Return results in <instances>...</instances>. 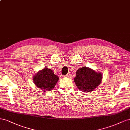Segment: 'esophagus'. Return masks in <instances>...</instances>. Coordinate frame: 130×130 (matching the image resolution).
I'll return each mask as SVG.
<instances>
[{"mask_svg": "<svg viewBox=\"0 0 130 130\" xmlns=\"http://www.w3.org/2000/svg\"><path fill=\"white\" fill-rule=\"evenodd\" d=\"M70 76H71V75H70V73H68V74H66V75H65V77H70Z\"/></svg>", "mask_w": 130, "mask_h": 130, "instance_id": "34e87169", "label": "esophagus"}]
</instances>
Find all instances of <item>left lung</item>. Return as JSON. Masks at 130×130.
Returning a JSON list of instances; mask_svg holds the SVG:
<instances>
[{"instance_id":"left-lung-1","label":"left lung","mask_w":130,"mask_h":130,"mask_svg":"<svg viewBox=\"0 0 130 130\" xmlns=\"http://www.w3.org/2000/svg\"><path fill=\"white\" fill-rule=\"evenodd\" d=\"M102 78L101 73L96 72L86 66H83L77 71L74 81L80 90L90 92L99 86Z\"/></svg>"}]
</instances>
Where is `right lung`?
Instances as JSON below:
<instances>
[{"label":"right lung","mask_w":130,"mask_h":130,"mask_svg":"<svg viewBox=\"0 0 130 130\" xmlns=\"http://www.w3.org/2000/svg\"><path fill=\"white\" fill-rule=\"evenodd\" d=\"M58 80L59 77L54 75L52 70L48 68L41 70L33 78L36 86L46 91L53 89Z\"/></svg>","instance_id":"obj_1"}]
</instances>
